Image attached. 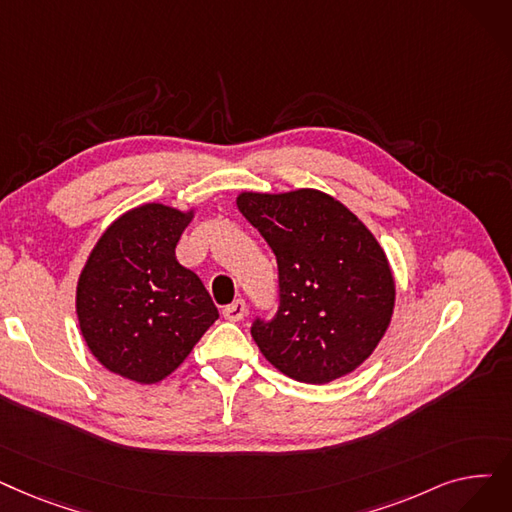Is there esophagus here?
I'll use <instances>...</instances> for the list:
<instances>
[{
  "label": "esophagus",
  "mask_w": 512,
  "mask_h": 512,
  "mask_svg": "<svg viewBox=\"0 0 512 512\" xmlns=\"http://www.w3.org/2000/svg\"><path fill=\"white\" fill-rule=\"evenodd\" d=\"M244 316H247V303H244L242 299H236L234 303L224 307V318L230 320V322H238Z\"/></svg>",
  "instance_id": "esophagus-1"
}]
</instances>
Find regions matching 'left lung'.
Returning <instances> with one entry per match:
<instances>
[{
	"mask_svg": "<svg viewBox=\"0 0 512 512\" xmlns=\"http://www.w3.org/2000/svg\"><path fill=\"white\" fill-rule=\"evenodd\" d=\"M236 205L278 261L276 316L251 326L265 360L311 385L358 368L393 316L395 280L381 244L320 190L242 192Z\"/></svg>",
	"mask_w": 512,
	"mask_h": 512,
	"instance_id": "1",
	"label": "left lung"
}]
</instances>
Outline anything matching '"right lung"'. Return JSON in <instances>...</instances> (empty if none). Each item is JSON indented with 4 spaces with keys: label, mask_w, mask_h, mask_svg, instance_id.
Wrapping results in <instances>:
<instances>
[{
    "label": "right lung",
    "mask_w": 512,
    "mask_h": 512,
    "mask_svg": "<svg viewBox=\"0 0 512 512\" xmlns=\"http://www.w3.org/2000/svg\"><path fill=\"white\" fill-rule=\"evenodd\" d=\"M194 211L146 203L106 228L77 282V318L94 358L142 385L163 381L219 318L207 288L175 259Z\"/></svg>",
    "instance_id": "1"
}]
</instances>
